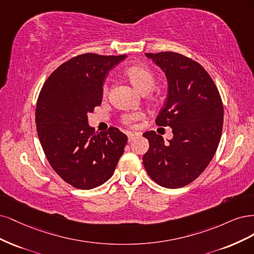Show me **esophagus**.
Wrapping results in <instances>:
<instances>
[{
    "instance_id": "obj_1",
    "label": "esophagus",
    "mask_w": 254,
    "mask_h": 254,
    "mask_svg": "<svg viewBox=\"0 0 254 254\" xmlns=\"http://www.w3.org/2000/svg\"><path fill=\"white\" fill-rule=\"evenodd\" d=\"M140 135L139 134H133V133H127V139H128V142H130L132 140H134V139L136 137H139Z\"/></svg>"
}]
</instances>
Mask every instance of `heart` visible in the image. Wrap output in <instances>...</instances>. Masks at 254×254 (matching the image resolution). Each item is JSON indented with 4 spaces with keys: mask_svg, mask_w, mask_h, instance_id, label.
I'll return each mask as SVG.
<instances>
[{
    "mask_svg": "<svg viewBox=\"0 0 254 254\" xmlns=\"http://www.w3.org/2000/svg\"><path fill=\"white\" fill-rule=\"evenodd\" d=\"M126 75L130 81V83L142 93L145 91H151L155 82V78L152 70L149 67L144 66V65H133V66L127 67L126 70ZM106 91H108V86L104 84V95L106 94ZM141 117V113H130L122 117V121H124L126 125H132Z\"/></svg>",
    "mask_w": 254,
    "mask_h": 254,
    "instance_id": "1",
    "label": "heart"
}]
</instances>
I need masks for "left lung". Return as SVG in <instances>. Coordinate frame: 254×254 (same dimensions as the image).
<instances>
[{"label": "left lung", "mask_w": 254, "mask_h": 254, "mask_svg": "<svg viewBox=\"0 0 254 254\" xmlns=\"http://www.w3.org/2000/svg\"><path fill=\"white\" fill-rule=\"evenodd\" d=\"M145 56L167 77L168 95L156 125L170 127L173 138L165 142L154 130L145 132L150 148L143 166L155 183L177 189L197 178L214 156L223 130L222 98L199 63L172 52Z\"/></svg>", "instance_id": "8db88e82"}]
</instances>
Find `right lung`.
I'll return each instance as SVG.
<instances>
[{"label": "right lung", "mask_w": 254, "mask_h": 254, "mask_svg": "<svg viewBox=\"0 0 254 254\" xmlns=\"http://www.w3.org/2000/svg\"><path fill=\"white\" fill-rule=\"evenodd\" d=\"M126 58L73 57L47 78L40 92L36 125L41 145L56 173L77 189H94L109 181L124 154L127 135L113 127L96 133L87 115L102 102L109 70Z\"/></svg>", "instance_id": "add662e5"}]
</instances>
